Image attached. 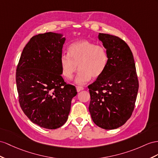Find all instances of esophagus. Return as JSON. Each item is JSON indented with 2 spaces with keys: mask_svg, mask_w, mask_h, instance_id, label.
I'll list each match as a JSON object with an SVG mask.
<instances>
[{
  "mask_svg": "<svg viewBox=\"0 0 158 158\" xmlns=\"http://www.w3.org/2000/svg\"><path fill=\"white\" fill-rule=\"evenodd\" d=\"M77 88V92H80L81 91H82L84 89V88L82 87H79V86H77L76 87Z\"/></svg>",
  "mask_w": 158,
  "mask_h": 158,
  "instance_id": "1",
  "label": "esophagus"
}]
</instances>
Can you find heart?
Here are the masks:
<instances>
[{
  "mask_svg": "<svg viewBox=\"0 0 158 158\" xmlns=\"http://www.w3.org/2000/svg\"><path fill=\"white\" fill-rule=\"evenodd\" d=\"M69 54L63 53L60 57L62 75L67 79H71L77 70L75 78L78 85L85 84L93 77L101 76L107 65L108 54L106 48L97 45L87 40L72 43L69 47Z\"/></svg>",
  "mask_w": 158,
  "mask_h": 158,
  "instance_id": "b5f03b06",
  "label": "heart"
}]
</instances>
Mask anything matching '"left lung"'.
<instances>
[{
	"label": "left lung",
	"instance_id": "left-lung-1",
	"mask_svg": "<svg viewBox=\"0 0 158 158\" xmlns=\"http://www.w3.org/2000/svg\"><path fill=\"white\" fill-rule=\"evenodd\" d=\"M108 54L103 74L89 85V106L94 122L105 129H114L130 118L139 89L132 52L124 40L116 36L99 33Z\"/></svg>",
	"mask_w": 158,
	"mask_h": 158
}]
</instances>
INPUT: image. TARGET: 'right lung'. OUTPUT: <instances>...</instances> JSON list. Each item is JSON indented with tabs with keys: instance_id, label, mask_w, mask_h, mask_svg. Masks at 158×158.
<instances>
[{
	"instance_id": "add662e5",
	"label": "right lung",
	"mask_w": 158,
	"mask_h": 158,
	"mask_svg": "<svg viewBox=\"0 0 158 158\" xmlns=\"http://www.w3.org/2000/svg\"><path fill=\"white\" fill-rule=\"evenodd\" d=\"M65 37L61 33L33 36L24 47L16 73L19 103L32 122L55 129L66 122L75 86L61 77L60 57Z\"/></svg>"
}]
</instances>
